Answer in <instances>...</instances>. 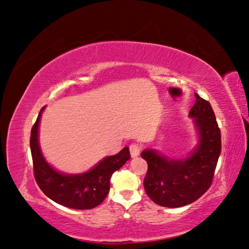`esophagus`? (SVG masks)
I'll return each mask as SVG.
<instances>
[{
  "label": "esophagus",
  "instance_id": "34e87169",
  "mask_svg": "<svg viewBox=\"0 0 249 249\" xmlns=\"http://www.w3.org/2000/svg\"><path fill=\"white\" fill-rule=\"evenodd\" d=\"M140 152H141V148L139 145H137V144H132V145L129 146V153H131V157L133 159L139 157Z\"/></svg>",
  "mask_w": 249,
  "mask_h": 249
}]
</instances>
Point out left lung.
<instances>
[{
  "mask_svg": "<svg viewBox=\"0 0 249 249\" xmlns=\"http://www.w3.org/2000/svg\"><path fill=\"white\" fill-rule=\"evenodd\" d=\"M196 132V144L187 157L172 159L157 148H145L147 162L144 189L159 206L179 208L195 202L209 189L221 152V135L209 102L196 94L189 112Z\"/></svg>",
  "mask_w": 249,
  "mask_h": 249,
  "instance_id": "1",
  "label": "left lung"
}]
</instances>
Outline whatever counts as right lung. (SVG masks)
<instances>
[{
    "instance_id": "1",
    "label": "right lung",
    "mask_w": 249,
    "mask_h": 249,
    "mask_svg": "<svg viewBox=\"0 0 249 249\" xmlns=\"http://www.w3.org/2000/svg\"><path fill=\"white\" fill-rule=\"evenodd\" d=\"M46 106L40 110L30 137L33 170L39 188L48 198L72 209H92L104 201L109 191L112 174L129 160L126 146L117 154L102 159L83 173H64L55 170L43 157L39 143V126Z\"/></svg>"
}]
</instances>
